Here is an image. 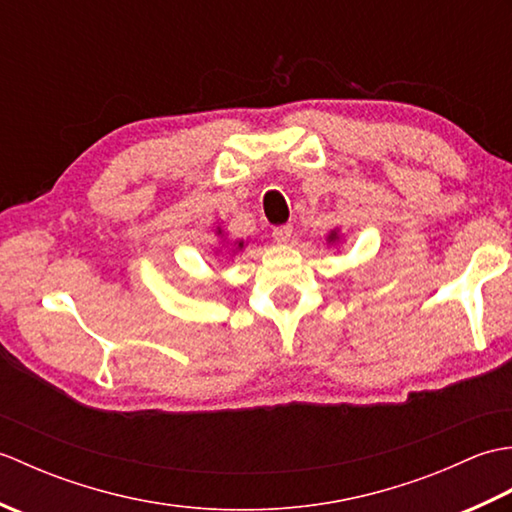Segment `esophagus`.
<instances>
[{
  "instance_id": "1",
  "label": "esophagus",
  "mask_w": 512,
  "mask_h": 512,
  "mask_svg": "<svg viewBox=\"0 0 512 512\" xmlns=\"http://www.w3.org/2000/svg\"><path fill=\"white\" fill-rule=\"evenodd\" d=\"M273 237H275V242H277V244H288V242H290V237H292V226H290V224H286V226H277V228H273Z\"/></svg>"
}]
</instances>
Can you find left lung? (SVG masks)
<instances>
[{"label":"left lung","mask_w":512,"mask_h":512,"mask_svg":"<svg viewBox=\"0 0 512 512\" xmlns=\"http://www.w3.org/2000/svg\"><path fill=\"white\" fill-rule=\"evenodd\" d=\"M341 239V233H339V228H334V231H330V235H328V244H336Z\"/></svg>","instance_id":"1"}]
</instances>
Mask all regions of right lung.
<instances>
[{
	"instance_id": "add662e5",
	"label": "right lung",
	"mask_w": 512,
	"mask_h": 512,
	"mask_svg": "<svg viewBox=\"0 0 512 512\" xmlns=\"http://www.w3.org/2000/svg\"><path fill=\"white\" fill-rule=\"evenodd\" d=\"M215 235L220 237V248L215 250V255H235V253H239V250H242L246 244L244 242H235V244H228V239H226V233L222 231L220 226H217V231H215Z\"/></svg>"
}]
</instances>
